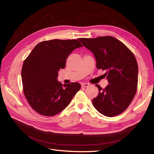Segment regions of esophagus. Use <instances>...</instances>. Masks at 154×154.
<instances>
[{
    "mask_svg": "<svg viewBox=\"0 0 154 154\" xmlns=\"http://www.w3.org/2000/svg\"><path fill=\"white\" fill-rule=\"evenodd\" d=\"M89 86V84H88V83H82V84H81V87H83V88L87 87Z\"/></svg>",
    "mask_w": 154,
    "mask_h": 154,
    "instance_id": "obj_1",
    "label": "esophagus"
}]
</instances>
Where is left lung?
<instances>
[{"label": "left lung", "mask_w": 154, "mask_h": 154, "mask_svg": "<svg viewBox=\"0 0 154 154\" xmlns=\"http://www.w3.org/2000/svg\"><path fill=\"white\" fill-rule=\"evenodd\" d=\"M80 42L94 54L98 69L104 74L109 85L93 99L94 107L103 115L114 116L123 112L134 97L138 86V63L132 52L112 36L81 38Z\"/></svg>", "instance_id": "left-lung-1"}]
</instances>
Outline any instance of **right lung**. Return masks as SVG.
Segmentation results:
<instances>
[{
  "label": "right lung",
  "instance_id": "right-lung-1",
  "mask_svg": "<svg viewBox=\"0 0 154 154\" xmlns=\"http://www.w3.org/2000/svg\"><path fill=\"white\" fill-rule=\"evenodd\" d=\"M83 47L76 40H51L37 44L22 65L23 91L35 111L52 116L64 110L81 89L79 83L64 84L57 81L58 71L75 49Z\"/></svg>",
  "mask_w": 154,
  "mask_h": 154
}]
</instances>
